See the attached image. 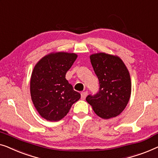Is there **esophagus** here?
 Instances as JSON below:
<instances>
[{
  "mask_svg": "<svg viewBox=\"0 0 158 158\" xmlns=\"http://www.w3.org/2000/svg\"><path fill=\"white\" fill-rule=\"evenodd\" d=\"M86 96H87V92H83L81 93V99H85Z\"/></svg>",
  "mask_w": 158,
  "mask_h": 158,
  "instance_id": "34e87169",
  "label": "esophagus"
}]
</instances>
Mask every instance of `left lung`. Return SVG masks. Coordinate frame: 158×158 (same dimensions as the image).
Instances as JSON below:
<instances>
[{"label":"left lung","instance_id":"8db88e82","mask_svg":"<svg viewBox=\"0 0 158 158\" xmlns=\"http://www.w3.org/2000/svg\"><path fill=\"white\" fill-rule=\"evenodd\" d=\"M91 64L99 79V92L86 100L97 115L110 119L124 110L131 95L130 73L120 58L105 53L90 56Z\"/></svg>","mask_w":158,"mask_h":158}]
</instances>
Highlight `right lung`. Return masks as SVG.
I'll list each match as a JSON object with an SVG mask.
<instances>
[{
  "instance_id": "1",
  "label": "right lung",
  "mask_w": 158,
  "mask_h": 158,
  "mask_svg": "<svg viewBox=\"0 0 158 158\" xmlns=\"http://www.w3.org/2000/svg\"><path fill=\"white\" fill-rule=\"evenodd\" d=\"M77 58L74 53H52L34 66L31 77V96L39 114L48 121L64 118L81 97L66 79V72Z\"/></svg>"
}]
</instances>
